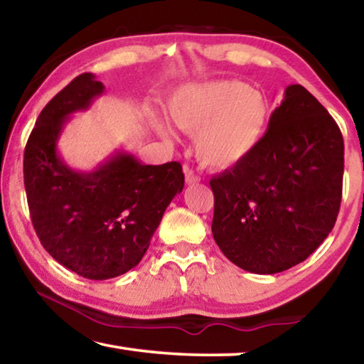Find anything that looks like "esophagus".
Segmentation results:
<instances>
[{
  "mask_svg": "<svg viewBox=\"0 0 364 364\" xmlns=\"http://www.w3.org/2000/svg\"><path fill=\"white\" fill-rule=\"evenodd\" d=\"M184 175H186V183L188 184H194V183H199L200 181V176L196 173V171H193L188 167H184Z\"/></svg>",
  "mask_w": 364,
  "mask_h": 364,
  "instance_id": "esophagus-1",
  "label": "esophagus"
}]
</instances>
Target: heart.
<instances>
[{"mask_svg": "<svg viewBox=\"0 0 364 364\" xmlns=\"http://www.w3.org/2000/svg\"><path fill=\"white\" fill-rule=\"evenodd\" d=\"M170 117L197 134L196 152L210 168H230L260 143L269 120L267 97L237 80L188 85L171 96ZM170 136L168 130H164Z\"/></svg>", "mask_w": 364, "mask_h": 364, "instance_id": "1", "label": "heart"}]
</instances>
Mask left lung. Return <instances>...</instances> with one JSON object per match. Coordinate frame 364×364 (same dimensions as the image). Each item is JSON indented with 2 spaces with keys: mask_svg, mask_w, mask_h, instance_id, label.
Masks as SVG:
<instances>
[{
  "mask_svg": "<svg viewBox=\"0 0 364 364\" xmlns=\"http://www.w3.org/2000/svg\"><path fill=\"white\" fill-rule=\"evenodd\" d=\"M342 180L341 128L310 91L287 86L255 149L210 180L215 242L250 273L292 268L334 228Z\"/></svg>",
  "mask_w": 364,
  "mask_h": 364,
  "instance_id": "obj_1",
  "label": "left lung"
}]
</instances>
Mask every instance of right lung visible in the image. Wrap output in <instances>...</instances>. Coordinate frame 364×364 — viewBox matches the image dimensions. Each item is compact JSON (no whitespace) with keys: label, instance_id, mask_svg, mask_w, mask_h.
<instances>
[{"label":"right lung","instance_id":"1","mask_svg":"<svg viewBox=\"0 0 364 364\" xmlns=\"http://www.w3.org/2000/svg\"><path fill=\"white\" fill-rule=\"evenodd\" d=\"M102 91L93 73L73 78L41 110L23 152L28 210L41 245L65 268L96 281L136 267L184 186L180 162L143 165L125 152L90 173L67 167L56 149L64 123Z\"/></svg>","mask_w":364,"mask_h":364}]
</instances>
